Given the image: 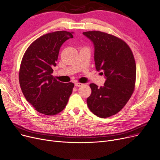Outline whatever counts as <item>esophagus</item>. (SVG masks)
Listing matches in <instances>:
<instances>
[{
  "mask_svg": "<svg viewBox=\"0 0 160 160\" xmlns=\"http://www.w3.org/2000/svg\"><path fill=\"white\" fill-rule=\"evenodd\" d=\"M82 85V84L80 83V82H76V83H75V86H76V87H79Z\"/></svg>",
  "mask_w": 160,
  "mask_h": 160,
  "instance_id": "esophagus-1",
  "label": "esophagus"
}]
</instances>
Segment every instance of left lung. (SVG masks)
<instances>
[{
	"mask_svg": "<svg viewBox=\"0 0 160 160\" xmlns=\"http://www.w3.org/2000/svg\"><path fill=\"white\" fill-rule=\"evenodd\" d=\"M83 34L94 44L96 70H102L107 78L102 87L90 84L92 93L87 98V105L93 114L108 118L126 105L135 90L136 64L134 55L127 42L115 35L100 31Z\"/></svg>",
	"mask_w": 160,
	"mask_h": 160,
	"instance_id": "obj_1",
	"label": "left lung"
}]
</instances>
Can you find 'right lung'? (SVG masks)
I'll list each match as a JSON object with an SVG mask.
<instances>
[{"label":"right lung","mask_w":160,"mask_h":160,"mask_svg":"<svg viewBox=\"0 0 160 160\" xmlns=\"http://www.w3.org/2000/svg\"><path fill=\"white\" fill-rule=\"evenodd\" d=\"M73 32L58 31L34 41L26 50L20 66L18 79L26 100L40 113L53 116L67 105L74 84L64 83L52 73L62 44Z\"/></svg>","instance_id":"obj_1"}]
</instances>
